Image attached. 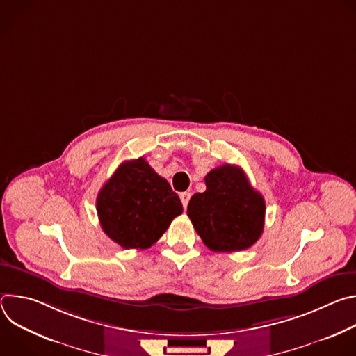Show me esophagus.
I'll return each mask as SVG.
<instances>
[{
	"mask_svg": "<svg viewBox=\"0 0 356 356\" xmlns=\"http://www.w3.org/2000/svg\"><path fill=\"white\" fill-rule=\"evenodd\" d=\"M190 197H191V194L188 193V191H183V193H180V200H181V204H183V207L186 209L187 207V204H188V200H190Z\"/></svg>",
	"mask_w": 356,
	"mask_h": 356,
	"instance_id": "1",
	"label": "esophagus"
}]
</instances>
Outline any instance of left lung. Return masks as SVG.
I'll return each instance as SVG.
<instances>
[{
	"label": "left lung",
	"instance_id": "8db88e82",
	"mask_svg": "<svg viewBox=\"0 0 356 356\" xmlns=\"http://www.w3.org/2000/svg\"><path fill=\"white\" fill-rule=\"evenodd\" d=\"M206 191L195 193L187 216L200 238L214 252H238L250 248L265 224V200L253 188L245 172L234 165L213 169Z\"/></svg>",
	"mask_w": 356,
	"mask_h": 356
}]
</instances>
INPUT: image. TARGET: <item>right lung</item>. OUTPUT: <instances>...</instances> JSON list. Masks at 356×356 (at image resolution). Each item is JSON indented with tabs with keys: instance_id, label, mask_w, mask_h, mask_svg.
<instances>
[{
	"instance_id": "right-lung-1",
	"label": "right lung",
	"mask_w": 356,
	"mask_h": 356,
	"mask_svg": "<svg viewBox=\"0 0 356 356\" xmlns=\"http://www.w3.org/2000/svg\"><path fill=\"white\" fill-rule=\"evenodd\" d=\"M103 231L124 249H146L183 213L179 195L143 159L120 165L97 195Z\"/></svg>"
}]
</instances>
